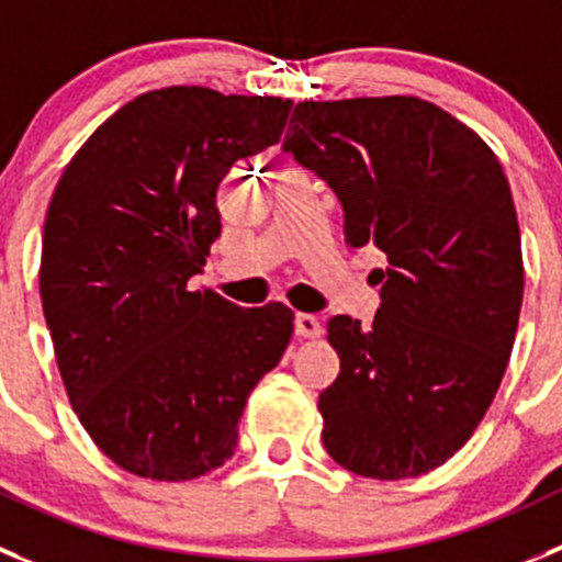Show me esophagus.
<instances>
[{
	"mask_svg": "<svg viewBox=\"0 0 562 562\" xmlns=\"http://www.w3.org/2000/svg\"><path fill=\"white\" fill-rule=\"evenodd\" d=\"M293 327H296V335H302V338H318L322 335V322L313 313H296Z\"/></svg>",
	"mask_w": 562,
	"mask_h": 562,
	"instance_id": "1",
	"label": "esophagus"
}]
</instances>
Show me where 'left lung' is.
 <instances>
[{
    "label": "left lung",
    "instance_id": "1",
    "mask_svg": "<svg viewBox=\"0 0 562 562\" xmlns=\"http://www.w3.org/2000/svg\"><path fill=\"white\" fill-rule=\"evenodd\" d=\"M282 151L344 207L346 244H374L371 327L333 316L340 374L318 396L324 449L371 480L447 463L494 402L524 296L521 233L485 140L418 97L299 102Z\"/></svg>",
    "mask_w": 562,
    "mask_h": 562
}]
</instances>
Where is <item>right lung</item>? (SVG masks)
<instances>
[{
    "instance_id": "obj_1",
    "label": "right lung",
    "mask_w": 562,
    "mask_h": 562,
    "mask_svg": "<svg viewBox=\"0 0 562 562\" xmlns=\"http://www.w3.org/2000/svg\"><path fill=\"white\" fill-rule=\"evenodd\" d=\"M291 99L171 86L135 97L71 157L41 249V302L68 402L130 474L182 482L233 458L251 387L285 352L282 302L191 291L222 233L218 182L269 149Z\"/></svg>"
}]
</instances>
